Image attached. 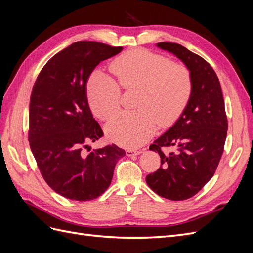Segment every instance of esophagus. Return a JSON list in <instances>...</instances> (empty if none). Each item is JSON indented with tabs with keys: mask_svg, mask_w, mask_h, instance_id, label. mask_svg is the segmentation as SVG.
Masks as SVG:
<instances>
[{
	"mask_svg": "<svg viewBox=\"0 0 253 253\" xmlns=\"http://www.w3.org/2000/svg\"><path fill=\"white\" fill-rule=\"evenodd\" d=\"M141 151H135V150H126V155L127 156H135V155H139Z\"/></svg>",
	"mask_w": 253,
	"mask_h": 253,
	"instance_id": "esophagus-1",
	"label": "esophagus"
}]
</instances>
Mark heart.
<instances>
[{
	"label": "heart",
	"instance_id": "b5f03b06",
	"mask_svg": "<svg viewBox=\"0 0 253 253\" xmlns=\"http://www.w3.org/2000/svg\"><path fill=\"white\" fill-rule=\"evenodd\" d=\"M115 80L95 72L87 83V99L96 116L108 120L120 105V88L137 89L136 111L117 114L105 126L109 138L122 147H140L154 134L156 120L168 126L178 118L192 94L186 65L145 49L128 50L110 65Z\"/></svg>",
	"mask_w": 253,
	"mask_h": 253
}]
</instances>
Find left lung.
I'll use <instances>...</instances> for the list:
<instances>
[{
  "mask_svg": "<svg viewBox=\"0 0 253 253\" xmlns=\"http://www.w3.org/2000/svg\"><path fill=\"white\" fill-rule=\"evenodd\" d=\"M186 64L192 77V94L178 120L153 142L160 167L145 181L159 196L185 201L194 196L216 171L224 152L228 121L217 75L205 59L180 44L160 42ZM174 147L165 153L164 147Z\"/></svg>",
  "mask_w": 253,
  "mask_h": 253,
  "instance_id": "obj_1",
  "label": "left lung"
}]
</instances>
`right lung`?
Returning <instances> with one entry per match:
<instances>
[{"instance_id":"1","label":"right lung","mask_w":253,"mask_h":253,"mask_svg":"<svg viewBox=\"0 0 253 253\" xmlns=\"http://www.w3.org/2000/svg\"><path fill=\"white\" fill-rule=\"evenodd\" d=\"M121 50L94 41L73 43L44 65L33 87L30 150L44 180L68 200L100 196L111 185L118 159L126 155L116 144L84 151L103 136L88 106L87 79L101 61Z\"/></svg>"}]
</instances>
